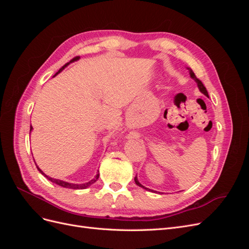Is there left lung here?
Returning <instances> with one entry per match:
<instances>
[{"instance_id": "obj_1", "label": "left lung", "mask_w": 249, "mask_h": 249, "mask_svg": "<svg viewBox=\"0 0 249 249\" xmlns=\"http://www.w3.org/2000/svg\"><path fill=\"white\" fill-rule=\"evenodd\" d=\"M188 70H189L190 77H191L195 82H196V84H197V86H198V89L200 90V92H201V93H203V94H205L206 96H208V97H209V94H208L207 89H206V87H205V86H203L202 82H201L199 79H197V78H196V76H195V73L192 71V70H190V69H188ZM134 179H135V183H136V185H138L139 187H142L143 189H146V190H149V191H150V189H148V188H145L144 186H142V185L139 183V180H138L137 177H135V178H134Z\"/></svg>"}]
</instances>
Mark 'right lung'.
Returning a JSON list of instances; mask_svg holds the SVG:
<instances>
[{
    "mask_svg": "<svg viewBox=\"0 0 249 249\" xmlns=\"http://www.w3.org/2000/svg\"><path fill=\"white\" fill-rule=\"evenodd\" d=\"M79 58H80V57H78V56H77V57H74L73 59H71L69 63H66L65 65H63V66L61 67V69H60V70L56 72L55 76H57V74H58L59 72H61V71L65 69V67H66L67 65H69L70 63H71V62H73V61H77V60H79ZM55 76H54V77H55ZM32 129H33V127H32V125H31V126H30V131H32ZM35 164H36V163H35ZM36 166H37V165H36ZM37 169H38V170L41 172V175H43V176L46 177L48 179H50L52 183L57 184V185L61 186V187H64V188H70V189H85V188H87V187H89L90 185H92L93 183H95V182H96V179L99 178V177H100V173H96L95 178H92L91 180H89L88 183H85V184H71V183L64 182V180H61V179H57V178H53L48 177L47 175H44V173L42 172V170H41L38 166H37Z\"/></svg>",
    "mask_w": 249,
    "mask_h": 249,
    "instance_id": "add662e5",
    "label": "right lung"
}]
</instances>
